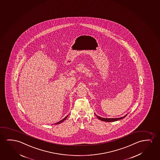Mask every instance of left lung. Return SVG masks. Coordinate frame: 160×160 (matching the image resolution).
Returning <instances> with one entry per match:
<instances>
[{
  "label": "left lung",
  "mask_w": 160,
  "mask_h": 160,
  "mask_svg": "<svg viewBox=\"0 0 160 160\" xmlns=\"http://www.w3.org/2000/svg\"><path fill=\"white\" fill-rule=\"evenodd\" d=\"M128 113H127L126 115H125V116H124L123 117H119V118H103V117H100L99 116H98V115H96L95 113V116L98 117V119H100V120H101V121H102L105 122H115L117 121H118L119 119H123L124 118V117L126 116L127 115H128Z\"/></svg>",
  "instance_id": "left-lung-1"
}]
</instances>
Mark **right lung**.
<instances>
[{
  "instance_id": "right-lung-1",
  "label": "right lung",
  "mask_w": 160,
  "mask_h": 160,
  "mask_svg": "<svg viewBox=\"0 0 160 160\" xmlns=\"http://www.w3.org/2000/svg\"><path fill=\"white\" fill-rule=\"evenodd\" d=\"M68 115L67 116H66V117H65L63 119H62V120H61V121H60L58 122H57V123H56L55 124H58L61 123H62V122H63L64 121H65V119H66L67 118H68Z\"/></svg>"
}]
</instances>
